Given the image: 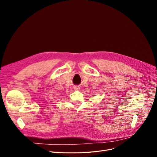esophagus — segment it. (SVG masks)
I'll list each match as a JSON object with an SVG mask.
<instances>
[{
	"label": "esophagus",
	"mask_w": 157,
	"mask_h": 157,
	"mask_svg": "<svg viewBox=\"0 0 157 157\" xmlns=\"http://www.w3.org/2000/svg\"><path fill=\"white\" fill-rule=\"evenodd\" d=\"M74 89L75 90H79V86H74Z\"/></svg>",
	"instance_id": "34e87169"
}]
</instances>
